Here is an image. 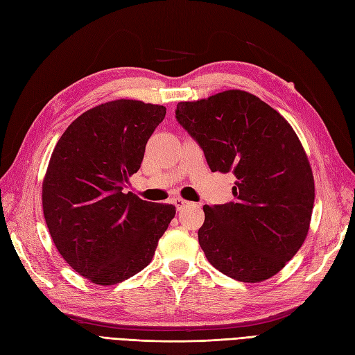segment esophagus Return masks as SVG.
<instances>
[{"mask_svg":"<svg viewBox=\"0 0 355 355\" xmlns=\"http://www.w3.org/2000/svg\"><path fill=\"white\" fill-rule=\"evenodd\" d=\"M174 204H175V207H177V210H183V208L189 204L186 199H183V198H175L174 199Z\"/></svg>","mask_w":355,"mask_h":355,"instance_id":"1","label":"esophagus"}]
</instances>
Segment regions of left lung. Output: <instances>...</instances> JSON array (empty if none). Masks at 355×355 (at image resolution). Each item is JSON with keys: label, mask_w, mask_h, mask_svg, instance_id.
<instances>
[{"label": "left lung", "mask_w": 355, "mask_h": 355, "mask_svg": "<svg viewBox=\"0 0 355 355\" xmlns=\"http://www.w3.org/2000/svg\"><path fill=\"white\" fill-rule=\"evenodd\" d=\"M175 116L211 172L235 177L234 201L204 205L198 240L208 262L240 282L275 276L304 243L315 201L311 163L294 129L241 89L180 102Z\"/></svg>", "instance_id": "obj_1"}]
</instances>
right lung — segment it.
I'll list each match as a JSON object with an SVG mask.
<instances>
[{
    "label": "right lung",
    "mask_w": 355,
    "mask_h": 355,
    "mask_svg": "<svg viewBox=\"0 0 355 355\" xmlns=\"http://www.w3.org/2000/svg\"><path fill=\"white\" fill-rule=\"evenodd\" d=\"M166 107L120 98L71 123L49 160L43 214L60 255L96 285H114L147 267L175 216L171 204L124 193Z\"/></svg>",
    "instance_id": "obj_1"
}]
</instances>
